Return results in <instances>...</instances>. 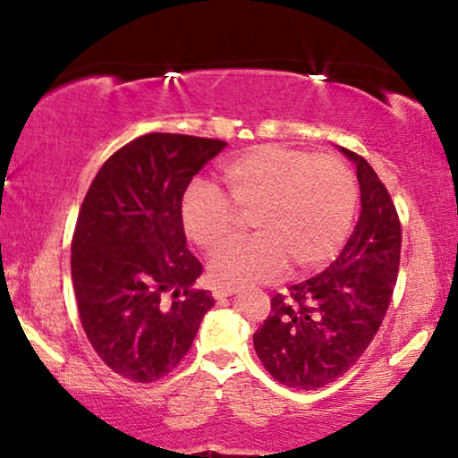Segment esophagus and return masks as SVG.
Instances as JSON below:
<instances>
[{
    "label": "esophagus",
    "mask_w": 458,
    "mask_h": 458,
    "mask_svg": "<svg viewBox=\"0 0 458 458\" xmlns=\"http://www.w3.org/2000/svg\"><path fill=\"white\" fill-rule=\"evenodd\" d=\"M236 293H240V289H238V287L218 285V287H214V289H212V297H214V299H226V297L236 295Z\"/></svg>",
    "instance_id": "obj_1"
}]
</instances>
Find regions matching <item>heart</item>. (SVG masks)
Masks as SVG:
<instances>
[{"label":"heart","mask_w":458,"mask_h":458,"mask_svg":"<svg viewBox=\"0 0 458 458\" xmlns=\"http://www.w3.org/2000/svg\"><path fill=\"white\" fill-rule=\"evenodd\" d=\"M222 194L192 182L181 200L187 236L207 254L237 235L241 216L255 214L256 239L210 261V277L242 287L317 271L343 248L352 226L358 184L336 155H315L285 145H259L226 161L218 173Z\"/></svg>","instance_id":"1"}]
</instances>
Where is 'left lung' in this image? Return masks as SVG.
<instances>
[{"mask_svg": "<svg viewBox=\"0 0 458 458\" xmlns=\"http://www.w3.org/2000/svg\"><path fill=\"white\" fill-rule=\"evenodd\" d=\"M356 163L362 210L344 250L323 274L271 299L254 348L267 372L295 390H317L352 368L372 343L394 295L402 224L386 184L369 163Z\"/></svg>", "mask_w": 458, "mask_h": 458, "instance_id": "left-lung-1", "label": "left lung"}]
</instances>
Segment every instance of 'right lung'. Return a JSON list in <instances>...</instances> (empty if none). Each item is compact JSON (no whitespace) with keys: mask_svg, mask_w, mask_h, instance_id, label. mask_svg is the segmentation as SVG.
<instances>
[{"mask_svg":"<svg viewBox=\"0 0 458 458\" xmlns=\"http://www.w3.org/2000/svg\"><path fill=\"white\" fill-rule=\"evenodd\" d=\"M226 141L148 133L125 143L96 174L76 218L72 285L96 354L130 382L177 368L214 299L192 289L202 274L187 248L181 200Z\"/></svg>","mask_w":458,"mask_h":458,"instance_id":"1","label":"right lung"}]
</instances>
